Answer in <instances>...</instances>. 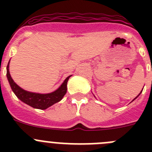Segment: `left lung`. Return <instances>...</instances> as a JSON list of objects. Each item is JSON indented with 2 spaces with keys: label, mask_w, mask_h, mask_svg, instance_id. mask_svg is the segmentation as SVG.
Segmentation results:
<instances>
[{
  "label": "left lung",
  "mask_w": 152,
  "mask_h": 152,
  "mask_svg": "<svg viewBox=\"0 0 152 152\" xmlns=\"http://www.w3.org/2000/svg\"><path fill=\"white\" fill-rule=\"evenodd\" d=\"M142 90H143V89H142ZM142 91H141V92H140V93H139V95H138V96H136V97H135V98H134L133 100H132V101H133V100H135V99H136V98H137V97H138V96H139V95H140V94H141V93H142Z\"/></svg>",
  "instance_id": "8db88e82"
}]
</instances>
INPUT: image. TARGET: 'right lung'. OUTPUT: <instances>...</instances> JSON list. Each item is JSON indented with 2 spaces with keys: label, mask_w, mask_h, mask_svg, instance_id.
Segmentation results:
<instances>
[{
  "label": "right lung",
  "mask_w": 152,
  "mask_h": 152,
  "mask_svg": "<svg viewBox=\"0 0 152 152\" xmlns=\"http://www.w3.org/2000/svg\"><path fill=\"white\" fill-rule=\"evenodd\" d=\"M10 61L8 62L7 66V77L8 82L10 84L13 92L21 101L35 109L45 110L55 103L62 100V98L64 97V96L67 93L68 80L70 78V77H72V75H69L68 77H66L65 80L63 81L62 84L59 86V88H57L56 91H52V92L48 93V94L31 92V91L23 89L22 88H20V86L17 85L14 82V80L11 77L10 71H9Z\"/></svg>",
  "instance_id": "obj_1"
}]
</instances>
